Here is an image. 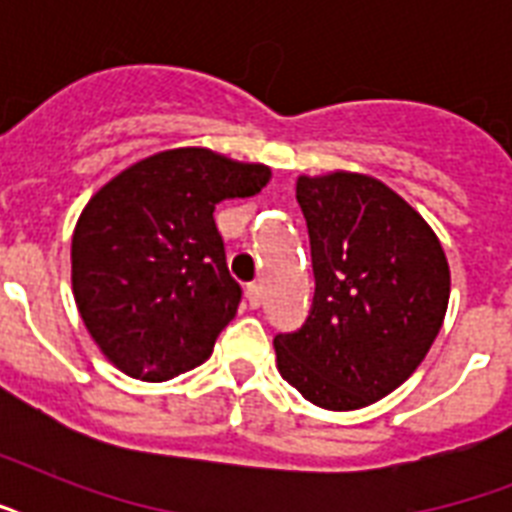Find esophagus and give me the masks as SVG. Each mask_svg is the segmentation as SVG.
<instances>
[{
  "label": "esophagus",
  "mask_w": 512,
  "mask_h": 512,
  "mask_svg": "<svg viewBox=\"0 0 512 512\" xmlns=\"http://www.w3.org/2000/svg\"><path fill=\"white\" fill-rule=\"evenodd\" d=\"M247 300H249V308H260V305H263V287H260V284H249Z\"/></svg>",
  "instance_id": "obj_1"
}]
</instances>
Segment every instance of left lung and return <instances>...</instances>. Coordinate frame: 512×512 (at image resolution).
<instances>
[{
	"label": "left lung",
	"instance_id": "1",
	"mask_svg": "<svg viewBox=\"0 0 512 512\" xmlns=\"http://www.w3.org/2000/svg\"><path fill=\"white\" fill-rule=\"evenodd\" d=\"M297 204L316 292L303 327L273 337L279 372L321 409H361L430 350L449 303V263L428 223L374 177H300Z\"/></svg>",
	"mask_w": 512,
	"mask_h": 512
}]
</instances>
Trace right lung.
<instances>
[{
  "instance_id": "1",
  "label": "right lung",
  "mask_w": 512,
  "mask_h": 512,
  "mask_svg": "<svg viewBox=\"0 0 512 512\" xmlns=\"http://www.w3.org/2000/svg\"><path fill=\"white\" fill-rule=\"evenodd\" d=\"M268 177L263 164L175 148L92 196L71 241V281L111 364L164 382L207 361L241 303L212 212L223 199L255 196Z\"/></svg>"
}]
</instances>
